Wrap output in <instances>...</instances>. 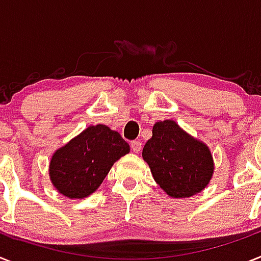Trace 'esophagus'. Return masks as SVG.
Listing matches in <instances>:
<instances>
[{"instance_id": "obj_1", "label": "esophagus", "mask_w": 261, "mask_h": 261, "mask_svg": "<svg viewBox=\"0 0 261 261\" xmlns=\"http://www.w3.org/2000/svg\"><path fill=\"white\" fill-rule=\"evenodd\" d=\"M130 148H132V150L135 153H140V150H141V141H139V140L132 141L130 142Z\"/></svg>"}]
</instances>
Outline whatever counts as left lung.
Returning a JSON list of instances; mask_svg holds the SVG:
<instances>
[{
  "label": "left lung",
  "mask_w": 261,
  "mask_h": 261,
  "mask_svg": "<svg viewBox=\"0 0 261 261\" xmlns=\"http://www.w3.org/2000/svg\"><path fill=\"white\" fill-rule=\"evenodd\" d=\"M154 181L171 198H186L206 188L214 161L206 144L186 133L173 120L155 122L152 139L142 149Z\"/></svg>",
  "instance_id": "obj_1"
}]
</instances>
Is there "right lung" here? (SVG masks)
Segmentation results:
<instances>
[{
    "mask_svg": "<svg viewBox=\"0 0 261 261\" xmlns=\"http://www.w3.org/2000/svg\"><path fill=\"white\" fill-rule=\"evenodd\" d=\"M129 144L107 125H91L53 154L48 174L67 198L82 199L99 188L117 160L129 153Z\"/></svg>",
    "mask_w": 261,
    "mask_h": 261,
    "instance_id": "1",
    "label": "right lung"
}]
</instances>
